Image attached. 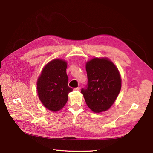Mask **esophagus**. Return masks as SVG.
Returning <instances> with one entry per match:
<instances>
[{
    "mask_svg": "<svg viewBox=\"0 0 153 153\" xmlns=\"http://www.w3.org/2000/svg\"><path fill=\"white\" fill-rule=\"evenodd\" d=\"M73 90H74V91H80V87H76V88H75V89H74Z\"/></svg>",
    "mask_w": 153,
    "mask_h": 153,
    "instance_id": "esophagus-1",
    "label": "esophagus"
}]
</instances>
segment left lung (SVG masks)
<instances>
[{
    "instance_id": "8db88e82",
    "label": "left lung",
    "mask_w": 153,
    "mask_h": 153,
    "mask_svg": "<svg viewBox=\"0 0 153 153\" xmlns=\"http://www.w3.org/2000/svg\"><path fill=\"white\" fill-rule=\"evenodd\" d=\"M88 83L82 89L88 107L100 113L108 110L121 89V77L117 66L106 57H95L86 62Z\"/></svg>"
}]
</instances>
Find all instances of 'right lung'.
Instances as JSON below:
<instances>
[{
  "label": "right lung",
  "mask_w": 153,
  "mask_h": 153,
  "mask_svg": "<svg viewBox=\"0 0 153 153\" xmlns=\"http://www.w3.org/2000/svg\"><path fill=\"white\" fill-rule=\"evenodd\" d=\"M67 62L55 59L43 67L37 81V92L41 103L53 112L61 110L66 104L68 94L73 89L68 86Z\"/></svg>",
  "instance_id": "add662e5"
}]
</instances>
